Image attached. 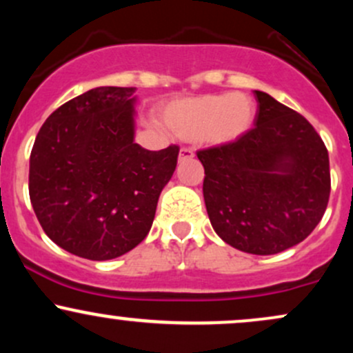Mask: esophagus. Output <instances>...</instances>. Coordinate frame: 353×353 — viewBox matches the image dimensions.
Listing matches in <instances>:
<instances>
[{"instance_id":"34e87169","label":"esophagus","mask_w":353,"mask_h":353,"mask_svg":"<svg viewBox=\"0 0 353 353\" xmlns=\"http://www.w3.org/2000/svg\"><path fill=\"white\" fill-rule=\"evenodd\" d=\"M190 157H194V149H190V148H181V151H179V159H190Z\"/></svg>"}]
</instances>
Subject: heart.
Instances as JSON below:
<instances>
[{
  "label": "heart",
  "mask_w": 353,
  "mask_h": 353,
  "mask_svg": "<svg viewBox=\"0 0 353 353\" xmlns=\"http://www.w3.org/2000/svg\"><path fill=\"white\" fill-rule=\"evenodd\" d=\"M159 116L165 128L182 139L229 144L252 128L255 104L245 94L219 92L172 99L161 108Z\"/></svg>",
  "instance_id": "heart-1"
}]
</instances>
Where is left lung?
<instances>
[{
    "label": "left lung",
    "instance_id": "1",
    "mask_svg": "<svg viewBox=\"0 0 353 353\" xmlns=\"http://www.w3.org/2000/svg\"><path fill=\"white\" fill-rule=\"evenodd\" d=\"M255 128L201 149L205 209L217 236L242 252L270 255L317 228L330 196L329 152L309 121L255 91Z\"/></svg>",
    "mask_w": 353,
    "mask_h": 353
}]
</instances>
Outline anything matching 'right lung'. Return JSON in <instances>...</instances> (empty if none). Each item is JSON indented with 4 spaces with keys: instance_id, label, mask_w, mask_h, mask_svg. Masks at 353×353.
<instances>
[{
    "instance_id": "1",
    "label": "right lung",
    "mask_w": 353,
    "mask_h": 353,
    "mask_svg": "<svg viewBox=\"0 0 353 353\" xmlns=\"http://www.w3.org/2000/svg\"><path fill=\"white\" fill-rule=\"evenodd\" d=\"M136 88L103 86L56 109L30 157V199L46 236L89 261L119 257L144 241L179 145L134 143Z\"/></svg>"
}]
</instances>
